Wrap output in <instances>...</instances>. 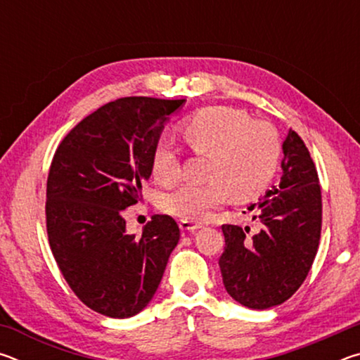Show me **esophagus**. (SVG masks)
Wrapping results in <instances>:
<instances>
[{"instance_id": "34e87169", "label": "esophagus", "mask_w": 360, "mask_h": 360, "mask_svg": "<svg viewBox=\"0 0 360 360\" xmlns=\"http://www.w3.org/2000/svg\"><path fill=\"white\" fill-rule=\"evenodd\" d=\"M179 229L184 231H195L200 229V225L195 222H191V221H179Z\"/></svg>"}]
</instances>
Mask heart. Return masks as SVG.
<instances>
[{"label":"heart","instance_id":"obj_1","mask_svg":"<svg viewBox=\"0 0 360 360\" xmlns=\"http://www.w3.org/2000/svg\"><path fill=\"white\" fill-rule=\"evenodd\" d=\"M182 141L195 154L208 157L205 184H182L167 193L162 208L182 221L200 222L227 200L257 197L276 172L281 144L276 130L264 120L229 106L198 109L179 124ZM150 172L162 186L176 182L181 163L167 141L152 150Z\"/></svg>","mask_w":360,"mask_h":360}]
</instances>
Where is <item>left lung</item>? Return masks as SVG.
<instances>
[{
    "label": "left lung",
    "instance_id": "8db88e82",
    "mask_svg": "<svg viewBox=\"0 0 360 360\" xmlns=\"http://www.w3.org/2000/svg\"><path fill=\"white\" fill-rule=\"evenodd\" d=\"M283 176L264 200L249 206L259 230L222 225L225 249L219 259L229 295L252 309L284 303L313 265L321 238L322 200L318 172L294 130L283 143Z\"/></svg>",
    "mask_w": 360,
    "mask_h": 360
}]
</instances>
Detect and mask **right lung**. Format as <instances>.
<instances>
[{
    "label": "right lung",
    "instance_id": "add662e5",
    "mask_svg": "<svg viewBox=\"0 0 360 360\" xmlns=\"http://www.w3.org/2000/svg\"><path fill=\"white\" fill-rule=\"evenodd\" d=\"M184 103L148 96L108 103L79 122L53 155L46 202L52 254L79 300L109 318H131L148 307L179 241L169 216H154L136 236L122 211L141 198L152 150Z\"/></svg>",
    "mask_w": 360,
    "mask_h": 360
}]
</instances>
